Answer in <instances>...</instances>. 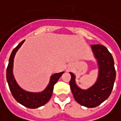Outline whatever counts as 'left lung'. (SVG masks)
<instances>
[{"label": "left lung", "mask_w": 121, "mask_h": 121, "mask_svg": "<svg viewBox=\"0 0 121 121\" xmlns=\"http://www.w3.org/2000/svg\"><path fill=\"white\" fill-rule=\"evenodd\" d=\"M91 48L98 66L95 82L87 89H81L76 84L75 74L70 72V85L73 96L79 104L87 108L96 107L108 99L116 78L114 62L108 49L102 45H91Z\"/></svg>", "instance_id": "1"}]
</instances>
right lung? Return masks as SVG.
Instances as JSON below:
<instances>
[{
	"label": "right lung",
	"mask_w": 121,
	"mask_h": 121,
	"mask_svg": "<svg viewBox=\"0 0 121 121\" xmlns=\"http://www.w3.org/2000/svg\"><path fill=\"white\" fill-rule=\"evenodd\" d=\"M25 40L22 41L12 51L10 55L9 64L7 68V81L9 89L13 97L20 104L29 108H37L45 105L51 97L53 86L59 80L64 72H61L52 74L50 77L49 82L45 89L40 92H30L24 90L18 85L13 74V61L16 53L23 45Z\"/></svg>",
	"instance_id": "add662e5"
}]
</instances>
